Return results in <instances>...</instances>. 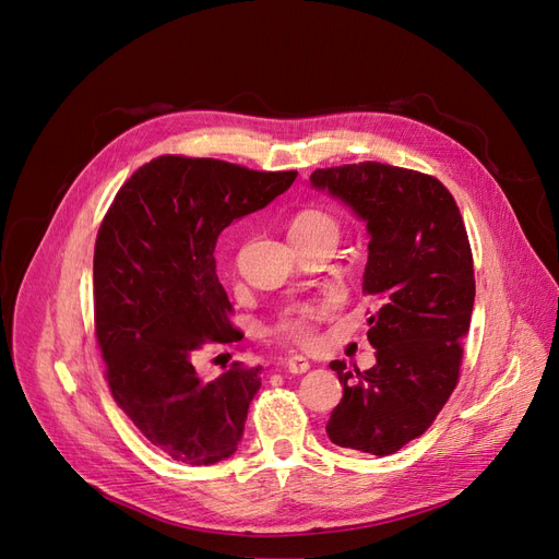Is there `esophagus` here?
<instances>
[{
  "label": "esophagus",
  "mask_w": 559,
  "mask_h": 559,
  "mask_svg": "<svg viewBox=\"0 0 559 559\" xmlns=\"http://www.w3.org/2000/svg\"><path fill=\"white\" fill-rule=\"evenodd\" d=\"M285 367H287L289 373H306V371L310 369V362H308V358H304V356H289Z\"/></svg>",
  "instance_id": "esophagus-1"
}]
</instances>
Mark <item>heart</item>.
I'll return each instance as SVG.
<instances>
[{"label":"heart","instance_id":"1","mask_svg":"<svg viewBox=\"0 0 559 559\" xmlns=\"http://www.w3.org/2000/svg\"><path fill=\"white\" fill-rule=\"evenodd\" d=\"M337 222L326 211L319 209H304L295 217L289 219L287 235L289 242L295 240H310L319 238V235H335L337 238ZM331 314V301H312L287 308L278 321H276V333L295 344H310L314 337V329L319 321H324Z\"/></svg>","mask_w":559,"mask_h":559}]
</instances>
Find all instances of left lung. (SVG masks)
<instances>
[{
  "mask_svg": "<svg viewBox=\"0 0 559 559\" xmlns=\"http://www.w3.org/2000/svg\"><path fill=\"white\" fill-rule=\"evenodd\" d=\"M310 183L367 224L362 295L378 306L367 331L376 365L331 362L344 396L326 432L342 449L392 455L428 430L457 385L476 297L468 235L453 194L415 169L367 160L314 169Z\"/></svg>",
  "mask_w": 559,
  "mask_h": 559,
  "instance_id": "left-lung-1",
  "label": "left lung"
}]
</instances>
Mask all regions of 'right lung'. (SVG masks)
Segmentation results:
<instances>
[{"instance_id":"obj_1","label":"right lung","mask_w":559,"mask_h":559,"mask_svg":"<svg viewBox=\"0 0 559 559\" xmlns=\"http://www.w3.org/2000/svg\"><path fill=\"white\" fill-rule=\"evenodd\" d=\"M297 171L160 156L115 194L95 245V331L108 388L135 428L171 460L209 466L240 447L260 367L209 380L205 344L240 342L215 272L219 233L264 209Z\"/></svg>"}]
</instances>
